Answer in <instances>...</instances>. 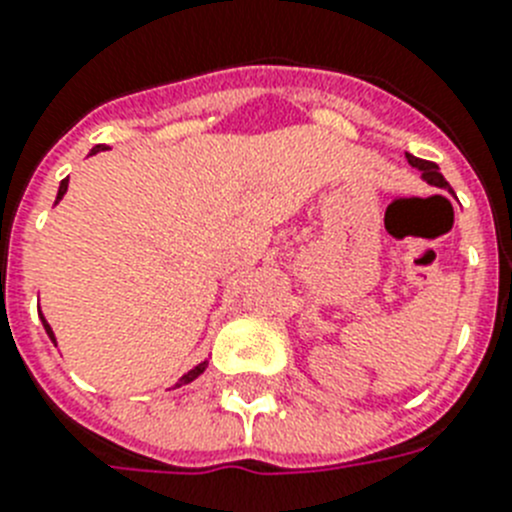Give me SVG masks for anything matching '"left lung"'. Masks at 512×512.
I'll use <instances>...</instances> for the list:
<instances>
[{
	"instance_id": "1",
	"label": "left lung",
	"mask_w": 512,
	"mask_h": 512,
	"mask_svg": "<svg viewBox=\"0 0 512 512\" xmlns=\"http://www.w3.org/2000/svg\"><path fill=\"white\" fill-rule=\"evenodd\" d=\"M408 156V164L415 166V169L423 174V179L428 184H433V187H441V189H449V184H446V179L441 176V171H438V166L433 164V161H423V158H415L410 156V153H405Z\"/></svg>"
}]
</instances>
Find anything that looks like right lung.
<instances>
[{
	"label": "right lung",
	"instance_id": "right-lung-1",
	"mask_svg": "<svg viewBox=\"0 0 512 512\" xmlns=\"http://www.w3.org/2000/svg\"><path fill=\"white\" fill-rule=\"evenodd\" d=\"M99 151H104V148H102V146H94V148H92V153H89V156H94V153H99ZM66 189H69V179H63V182H61V187H58L56 205H58V202L63 200V194H66ZM40 320H43V328H45V333H48V338H51V341L56 343V336H53V328H51V325H48V320L43 318V312H40ZM205 366H207V361H202V364H197V366H194V369H189V372L184 374V377L179 379V382H176L174 387H182V384H189V382H194V379H197V377H200L202 372H205Z\"/></svg>",
	"mask_w": 512,
	"mask_h": 512
}]
</instances>
